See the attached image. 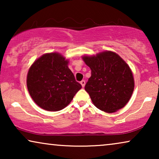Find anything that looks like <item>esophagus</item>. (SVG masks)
Masks as SVG:
<instances>
[{"label": "esophagus", "instance_id": "34e87169", "mask_svg": "<svg viewBox=\"0 0 159 159\" xmlns=\"http://www.w3.org/2000/svg\"><path fill=\"white\" fill-rule=\"evenodd\" d=\"M80 84H82V88H84V85H85V81H84V80H82V81L80 82Z\"/></svg>", "mask_w": 159, "mask_h": 159}]
</instances>
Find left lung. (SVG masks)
Here are the masks:
<instances>
[{
	"instance_id": "8db88e82",
	"label": "left lung",
	"mask_w": 159,
	"mask_h": 159,
	"mask_svg": "<svg viewBox=\"0 0 159 159\" xmlns=\"http://www.w3.org/2000/svg\"><path fill=\"white\" fill-rule=\"evenodd\" d=\"M91 69L84 89L98 109L114 113L129 102L134 81L129 65L115 52L106 51L93 56H82Z\"/></svg>"
}]
</instances>
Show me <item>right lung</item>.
Instances as JSON below:
<instances>
[{
    "instance_id": "1",
    "label": "right lung",
    "mask_w": 159,
    "mask_h": 159,
    "mask_svg": "<svg viewBox=\"0 0 159 159\" xmlns=\"http://www.w3.org/2000/svg\"><path fill=\"white\" fill-rule=\"evenodd\" d=\"M69 60L59 53H48L30 67L27 86L34 103L43 109L58 111L72 101L82 85L68 66Z\"/></svg>"
}]
</instances>
